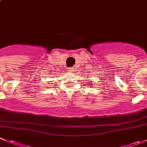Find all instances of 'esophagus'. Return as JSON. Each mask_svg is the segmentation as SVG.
<instances>
[{
    "label": "esophagus",
    "mask_w": 147,
    "mask_h": 147,
    "mask_svg": "<svg viewBox=\"0 0 147 147\" xmlns=\"http://www.w3.org/2000/svg\"><path fill=\"white\" fill-rule=\"evenodd\" d=\"M74 70H75V67H69V72H74Z\"/></svg>",
    "instance_id": "1"
}]
</instances>
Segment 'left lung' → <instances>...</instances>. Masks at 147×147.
I'll return each mask as SVG.
<instances>
[{
    "instance_id": "8db88e82",
    "label": "left lung",
    "mask_w": 147,
    "mask_h": 147,
    "mask_svg": "<svg viewBox=\"0 0 147 147\" xmlns=\"http://www.w3.org/2000/svg\"><path fill=\"white\" fill-rule=\"evenodd\" d=\"M87 85H90V87H92V83H90V82H89L88 84H87Z\"/></svg>"
}]
</instances>
